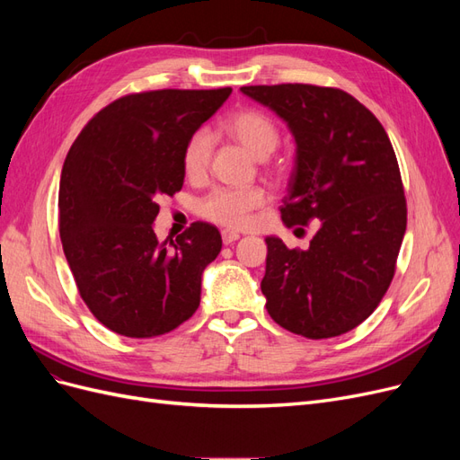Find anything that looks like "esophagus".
Returning <instances> with one entry per match:
<instances>
[{
	"instance_id": "esophagus-1",
	"label": "esophagus",
	"mask_w": 460,
	"mask_h": 460,
	"mask_svg": "<svg viewBox=\"0 0 460 460\" xmlns=\"http://www.w3.org/2000/svg\"><path fill=\"white\" fill-rule=\"evenodd\" d=\"M220 235H222V242H225V245H230V243L240 240V234L234 232V230H222Z\"/></svg>"
}]
</instances>
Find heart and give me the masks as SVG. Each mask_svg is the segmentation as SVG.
Instances as JSON below:
<instances>
[{"instance_id": "heart-1", "label": "heart", "mask_w": 460, "mask_h": 460, "mask_svg": "<svg viewBox=\"0 0 460 460\" xmlns=\"http://www.w3.org/2000/svg\"><path fill=\"white\" fill-rule=\"evenodd\" d=\"M232 140L238 142L255 159H267L280 142L276 124L255 109L235 111L222 122ZM213 140L207 130H198L184 147V172L188 178L205 174L211 159ZM264 203V191L259 188H217L205 196L198 207L203 218L230 228L245 226L252 213Z\"/></svg>"}]
</instances>
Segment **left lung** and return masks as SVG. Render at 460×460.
<instances>
[{"mask_svg":"<svg viewBox=\"0 0 460 460\" xmlns=\"http://www.w3.org/2000/svg\"><path fill=\"white\" fill-rule=\"evenodd\" d=\"M296 140L282 222L316 220L309 249L269 235L261 282L276 324L309 340L340 336L378 307L407 230V201L392 142L370 111L338 88L243 86Z\"/></svg>","mask_w":460,"mask_h":460,"instance_id":"8db88e82","label":"left lung"}]
</instances>
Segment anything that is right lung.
Returning <instances> with one entry per match:
<instances>
[{
  "label": "right lung",
  "instance_id": "right-lung-1",
  "mask_svg": "<svg viewBox=\"0 0 460 460\" xmlns=\"http://www.w3.org/2000/svg\"><path fill=\"white\" fill-rule=\"evenodd\" d=\"M232 88L155 90L102 109L68 149L59 234L80 297L127 338L174 330L198 311L201 276L220 253L217 226L193 225L159 243V198L184 184V147Z\"/></svg>",
  "mask_w": 460,
  "mask_h": 460
}]
</instances>
